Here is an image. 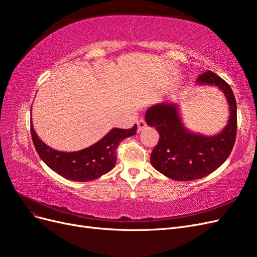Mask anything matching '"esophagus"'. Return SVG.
Masks as SVG:
<instances>
[{
  "label": "esophagus",
  "instance_id": "obj_1",
  "mask_svg": "<svg viewBox=\"0 0 257 257\" xmlns=\"http://www.w3.org/2000/svg\"><path fill=\"white\" fill-rule=\"evenodd\" d=\"M137 126H138V132H141L144 127H146V121L144 118H141L137 121Z\"/></svg>",
  "mask_w": 257,
  "mask_h": 257
}]
</instances>
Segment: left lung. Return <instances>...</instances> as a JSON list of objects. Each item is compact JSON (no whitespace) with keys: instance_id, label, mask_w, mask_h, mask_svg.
I'll return each mask as SVG.
<instances>
[{"instance_id":"obj_1","label":"left lung","mask_w":257,"mask_h":257,"mask_svg":"<svg viewBox=\"0 0 257 257\" xmlns=\"http://www.w3.org/2000/svg\"><path fill=\"white\" fill-rule=\"evenodd\" d=\"M197 83L216 85L227 99L230 115L219 134L205 136L189 131L183 125L177 104H157L145 115L148 125L160 134L150 157L151 164L177 181L196 180L213 173L229 157L236 141L237 104L229 84L211 71L201 74Z\"/></svg>"}]
</instances>
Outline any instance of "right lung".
Masks as SVG:
<instances>
[{
    "mask_svg": "<svg viewBox=\"0 0 257 257\" xmlns=\"http://www.w3.org/2000/svg\"><path fill=\"white\" fill-rule=\"evenodd\" d=\"M137 125L128 128H112L100 141L85 149L75 152H62L46 145L37 136L31 124V134L35 149L45 164L53 172L68 180L87 182L107 174L113 168L119 144L126 137L136 134Z\"/></svg>",
    "mask_w": 257,
    "mask_h": 257,
    "instance_id": "add662e5",
    "label": "right lung"
}]
</instances>
